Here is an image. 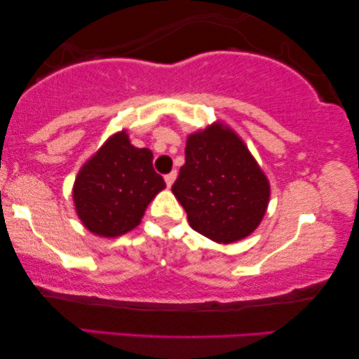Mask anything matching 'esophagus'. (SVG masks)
<instances>
[{
	"label": "esophagus",
	"instance_id": "1",
	"mask_svg": "<svg viewBox=\"0 0 359 359\" xmlns=\"http://www.w3.org/2000/svg\"><path fill=\"white\" fill-rule=\"evenodd\" d=\"M175 180H176V171H171V173L165 175V181H166V186H168V188H171V184L175 183Z\"/></svg>",
	"mask_w": 359,
	"mask_h": 359
}]
</instances>
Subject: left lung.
<instances>
[{
	"mask_svg": "<svg viewBox=\"0 0 359 359\" xmlns=\"http://www.w3.org/2000/svg\"><path fill=\"white\" fill-rule=\"evenodd\" d=\"M171 191L196 232L217 243L248 237L266 212L269 181L243 140L222 122L188 135Z\"/></svg>",
	"mask_w": 359,
	"mask_h": 359,
	"instance_id": "obj_1",
	"label": "left lung"
}]
</instances>
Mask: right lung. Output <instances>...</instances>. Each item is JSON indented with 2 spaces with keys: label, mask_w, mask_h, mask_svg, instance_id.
Segmentation results:
<instances>
[{
  "label": "right lung",
  "mask_w": 359,
  "mask_h": 359,
  "mask_svg": "<svg viewBox=\"0 0 359 359\" xmlns=\"http://www.w3.org/2000/svg\"><path fill=\"white\" fill-rule=\"evenodd\" d=\"M154 154L117 132L81 166L73 184V203L83 225L114 238L140 224L150 201L166 188L151 165Z\"/></svg>",
  "instance_id": "obj_1"
}]
</instances>
